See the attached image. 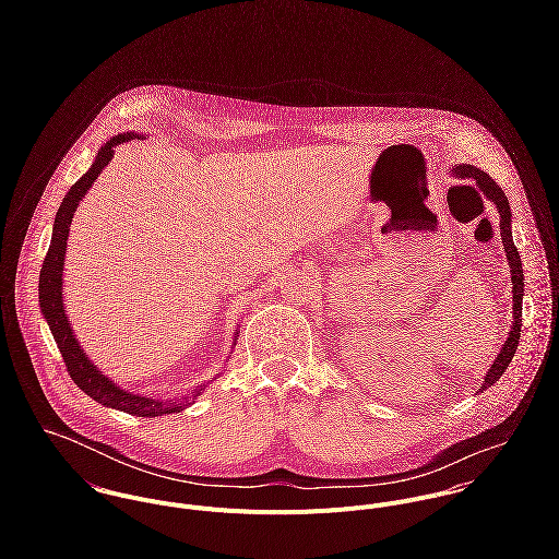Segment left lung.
I'll return each mask as SVG.
<instances>
[{
    "label": "left lung",
    "instance_id": "8db88e82",
    "mask_svg": "<svg viewBox=\"0 0 559 559\" xmlns=\"http://www.w3.org/2000/svg\"><path fill=\"white\" fill-rule=\"evenodd\" d=\"M454 174L456 176H463V178H474L479 185V189L486 193L488 200H492L497 204V211H499V230H501V240H503V249H506V255H508V264H510V275H512V310H514V320H512V326H510V337L506 340V344L501 346L497 359L492 361L490 370L486 372L484 377V383H481V390H488L495 381L501 379V374L506 372L508 364L512 361L514 353H516V346H519V340H521V324H523V266H521V255L516 251V245L512 240V230H510V204H508V198L506 193L501 191V187L478 167L474 165H459L454 167Z\"/></svg>",
    "mask_w": 559,
    "mask_h": 559
}]
</instances>
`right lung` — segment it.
I'll return each mask as SVG.
<instances>
[{"label": "right lung", "instance_id": "obj_1", "mask_svg": "<svg viewBox=\"0 0 559 559\" xmlns=\"http://www.w3.org/2000/svg\"><path fill=\"white\" fill-rule=\"evenodd\" d=\"M135 138H138V133H127V135H118V138L109 140L100 148V153H98L96 160L92 163V167L81 176L80 180L71 187V191L67 193V198L62 200L60 211L56 215V224H53L51 245L47 249V255H45L43 269H40L38 299H40V310L49 322V329H51V333L56 337V344L62 353L67 370H69L71 379L75 381V385L80 388L81 392H85L90 399L96 400L100 404H107L111 408H120V411L138 415V417H155V415H163V413L182 411L187 404H191V400H153L116 388V383H111L105 374H100L96 370V366L81 350L80 342L73 335L71 322H69V317L64 312V304H62V271H64L67 239H69V233H71L73 213H75L81 198L85 195V191L94 185L96 176L103 171V167L114 157V146L131 142ZM198 392L202 394V390H198ZM195 396L198 394H193V399Z\"/></svg>", "mask_w": 559, "mask_h": 559}]
</instances>
